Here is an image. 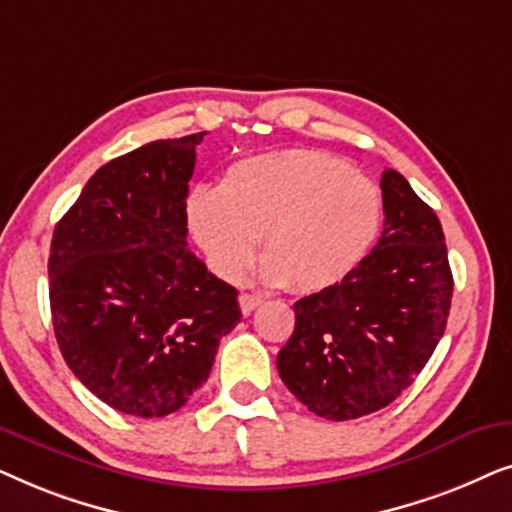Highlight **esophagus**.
Segmentation results:
<instances>
[{"mask_svg": "<svg viewBox=\"0 0 512 512\" xmlns=\"http://www.w3.org/2000/svg\"><path fill=\"white\" fill-rule=\"evenodd\" d=\"M258 305H263V296H258V293H240V310L244 317L254 312Z\"/></svg>", "mask_w": 512, "mask_h": 512, "instance_id": "34e87169", "label": "esophagus"}]
</instances>
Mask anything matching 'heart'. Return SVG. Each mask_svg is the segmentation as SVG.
<instances>
[{"label": "heart", "instance_id": "1", "mask_svg": "<svg viewBox=\"0 0 512 512\" xmlns=\"http://www.w3.org/2000/svg\"><path fill=\"white\" fill-rule=\"evenodd\" d=\"M382 219L380 188L347 160L312 149L237 160L219 191L195 188L186 202L188 228L216 275L242 279L261 237L263 277L293 293L345 282L373 249Z\"/></svg>", "mask_w": 512, "mask_h": 512}]
</instances>
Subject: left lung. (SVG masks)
Wrapping results in <instances>:
<instances>
[{
    "mask_svg": "<svg viewBox=\"0 0 512 512\" xmlns=\"http://www.w3.org/2000/svg\"><path fill=\"white\" fill-rule=\"evenodd\" d=\"M384 230L345 282L300 298L277 354L282 382L314 415L345 422L387 408L422 373L452 303L445 235L396 170L382 174Z\"/></svg>",
    "mask_w": 512,
    "mask_h": 512,
    "instance_id": "8db88e82",
    "label": "left lung"
}]
</instances>
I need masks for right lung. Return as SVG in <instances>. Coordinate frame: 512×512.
I'll return each instance as SVG.
<instances>
[{
  "mask_svg": "<svg viewBox=\"0 0 512 512\" xmlns=\"http://www.w3.org/2000/svg\"><path fill=\"white\" fill-rule=\"evenodd\" d=\"M205 132L102 165L55 226L48 293L67 366L118 412L186 405L242 319L237 291L186 242L188 181Z\"/></svg>",
  "mask_w": 512,
  "mask_h": 512,
  "instance_id": "1",
  "label": "right lung"
}]
</instances>
